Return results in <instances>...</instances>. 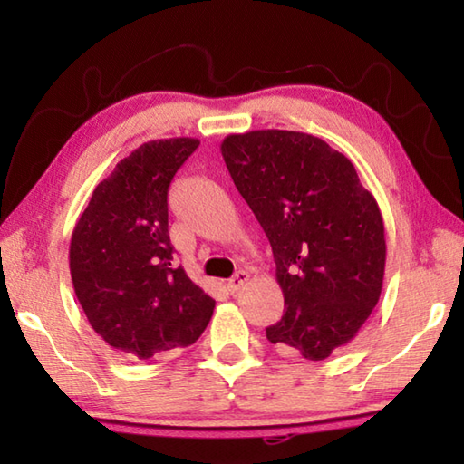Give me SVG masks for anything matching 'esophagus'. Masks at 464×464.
<instances>
[{
	"label": "esophagus",
	"mask_w": 464,
	"mask_h": 464,
	"mask_svg": "<svg viewBox=\"0 0 464 464\" xmlns=\"http://www.w3.org/2000/svg\"><path fill=\"white\" fill-rule=\"evenodd\" d=\"M247 280H249V274L239 270V272L235 274V276L229 280V285H227V288H229L231 295H237L239 290L247 285Z\"/></svg>",
	"instance_id": "1"
}]
</instances>
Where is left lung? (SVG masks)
Here are the masks:
<instances>
[{"label": "left lung", "instance_id": "1", "mask_svg": "<svg viewBox=\"0 0 464 464\" xmlns=\"http://www.w3.org/2000/svg\"><path fill=\"white\" fill-rule=\"evenodd\" d=\"M221 153L270 241L285 295V315L266 337L325 360L379 303L387 260L379 204L348 157L307 132L229 135Z\"/></svg>", "mask_w": 464, "mask_h": 464}]
</instances>
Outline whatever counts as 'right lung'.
Returning a JSON list of instances; mask_svg holds the SVG:
<instances>
[{"label":"right lung","instance_id":"right-lung-1","mask_svg":"<svg viewBox=\"0 0 464 464\" xmlns=\"http://www.w3.org/2000/svg\"><path fill=\"white\" fill-rule=\"evenodd\" d=\"M198 139L149 140L96 186L69 246L75 296L102 340L129 360L194 343L215 298L174 262L168 190Z\"/></svg>","mask_w":464,"mask_h":464}]
</instances>
